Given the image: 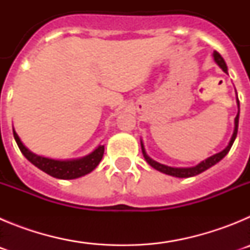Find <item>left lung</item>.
Masks as SVG:
<instances>
[{
	"label": "left lung",
	"instance_id": "left-lung-1",
	"mask_svg": "<svg viewBox=\"0 0 250 250\" xmlns=\"http://www.w3.org/2000/svg\"><path fill=\"white\" fill-rule=\"evenodd\" d=\"M213 57H214V61H215L216 65L219 66V67L222 68L225 74H228V67H227V63H225L224 59H223V57L220 56L218 52H216V51H214ZM237 104H238V114H237V116H235V119H234L233 135H231V139H230V141H229L228 146L225 147L224 150H222L220 152H216V154H214V155L209 156V158H207L205 160L200 161L199 164L195 165V167H167V165L160 164V163H158V161H155L154 159L150 158V156L146 154V150H145V147H144V143H143V140H140L141 151H143V155H144L146 163L151 167H154L155 170L160 171V173H164V174H167V175L175 176V178H190V176H195V175H198V174L205 171V170H208L209 167H211L213 165H215L216 163H219V161L222 160V159L224 158L227 154H228L229 150H230V147H231V145H233L234 140H235V138H237L238 124H239V100H238V95H237Z\"/></svg>",
	"mask_w": 250,
	"mask_h": 250
}]
</instances>
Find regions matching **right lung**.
Returning <instances> with one entry per match:
<instances>
[{
	"instance_id": "add662e5",
	"label": "right lung",
	"mask_w": 250,
	"mask_h": 250,
	"mask_svg": "<svg viewBox=\"0 0 250 250\" xmlns=\"http://www.w3.org/2000/svg\"><path fill=\"white\" fill-rule=\"evenodd\" d=\"M13 136H15V140H16L17 145H19L23 156L30 161L31 164H34L35 167L45 171L48 175L57 179H65V180L81 178V176L86 175V174L91 173L92 170L98 167L101 159H103L104 150H105L104 145H99L94 151L83 156V158L59 160V159H51L42 155H37V154L32 152L31 150H28L23 145L21 139L19 138L15 129H13Z\"/></svg>"
}]
</instances>
